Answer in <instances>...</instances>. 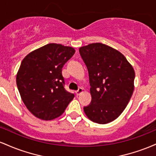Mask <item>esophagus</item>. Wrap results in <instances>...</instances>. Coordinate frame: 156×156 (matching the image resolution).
<instances>
[{"label":"esophagus","mask_w":156,"mask_h":156,"mask_svg":"<svg viewBox=\"0 0 156 156\" xmlns=\"http://www.w3.org/2000/svg\"><path fill=\"white\" fill-rule=\"evenodd\" d=\"M83 89L81 88V87H80V88L78 89V90H77L76 92V94H77V95H79V94H80L82 92H83Z\"/></svg>","instance_id":"34e87169"}]
</instances>
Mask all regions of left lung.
<instances>
[{
    "label": "left lung",
    "mask_w": 156,
    "mask_h": 156,
    "mask_svg": "<svg viewBox=\"0 0 156 156\" xmlns=\"http://www.w3.org/2000/svg\"><path fill=\"white\" fill-rule=\"evenodd\" d=\"M79 52L88 69L92 95L84 112L94 122H111L129 103L134 89L133 68L120 52L104 44H89Z\"/></svg>",
    "instance_id": "1"
}]
</instances>
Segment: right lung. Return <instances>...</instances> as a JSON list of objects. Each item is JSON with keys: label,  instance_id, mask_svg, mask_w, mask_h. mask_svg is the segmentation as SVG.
Instances as JSON below:
<instances>
[{"label": "right lung", "instance_id": "add662e5", "mask_svg": "<svg viewBox=\"0 0 156 156\" xmlns=\"http://www.w3.org/2000/svg\"><path fill=\"white\" fill-rule=\"evenodd\" d=\"M74 48L48 44L23 58L16 82L23 103L35 117L51 120L63 114L75 95L64 89L62 67Z\"/></svg>", "mask_w": 156, "mask_h": 156}]
</instances>
